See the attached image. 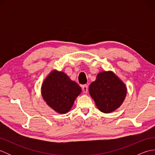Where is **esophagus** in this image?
I'll list each match as a JSON object with an SVG mask.
<instances>
[{"label": "esophagus", "mask_w": 155, "mask_h": 155, "mask_svg": "<svg viewBox=\"0 0 155 155\" xmlns=\"http://www.w3.org/2000/svg\"><path fill=\"white\" fill-rule=\"evenodd\" d=\"M82 89H83V91L84 93H87L88 92V85L84 84L82 86Z\"/></svg>", "instance_id": "34e87169"}]
</instances>
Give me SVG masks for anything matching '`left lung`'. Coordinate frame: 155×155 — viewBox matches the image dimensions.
Here are the masks:
<instances>
[{"label":"left lung","mask_w":155,"mask_h":155,"mask_svg":"<svg viewBox=\"0 0 155 155\" xmlns=\"http://www.w3.org/2000/svg\"><path fill=\"white\" fill-rule=\"evenodd\" d=\"M89 93L98 109L109 113L120 106L127 94V88L113 72H102L91 84Z\"/></svg>","instance_id":"8db88e82"}]
</instances>
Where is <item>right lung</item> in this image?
I'll return each mask as SVG.
<instances>
[{"label":"right lung","mask_w":155,"mask_h":155,"mask_svg":"<svg viewBox=\"0 0 155 155\" xmlns=\"http://www.w3.org/2000/svg\"><path fill=\"white\" fill-rule=\"evenodd\" d=\"M81 88L71 81L64 72L52 71L42 85L44 100L58 113L64 114L71 109Z\"/></svg>","instance_id":"obj_1"}]
</instances>
